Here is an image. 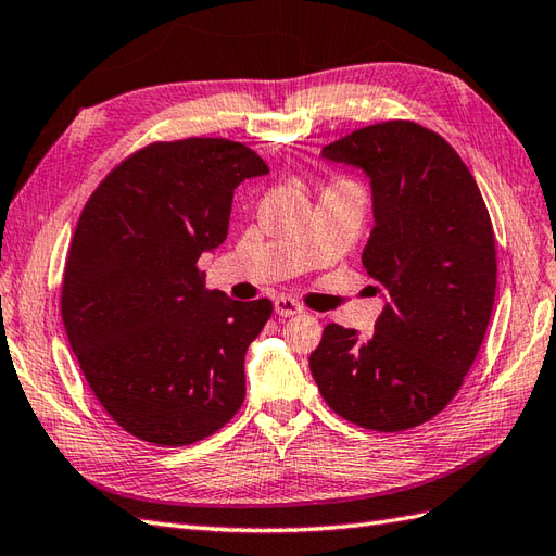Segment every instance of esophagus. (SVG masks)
Returning <instances> with one entry per match:
<instances>
[{
	"mask_svg": "<svg viewBox=\"0 0 556 556\" xmlns=\"http://www.w3.org/2000/svg\"><path fill=\"white\" fill-rule=\"evenodd\" d=\"M275 313L279 317H293V315H301L303 307L295 303L293 299H287V295H281V299L275 301Z\"/></svg>",
	"mask_w": 556,
	"mask_h": 556,
	"instance_id": "obj_1",
	"label": "esophagus"
}]
</instances>
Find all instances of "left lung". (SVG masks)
I'll return each mask as SVG.
<instances>
[{
  "label": "left lung",
  "instance_id": "1",
  "mask_svg": "<svg viewBox=\"0 0 556 556\" xmlns=\"http://www.w3.org/2000/svg\"><path fill=\"white\" fill-rule=\"evenodd\" d=\"M321 156L369 177L374 229L363 265L389 303L367 341L327 325L309 371L339 417L407 431L445 409L479 355L497 283L493 223L459 153L419 123L363 127Z\"/></svg>",
  "mask_w": 556,
  "mask_h": 556
}]
</instances>
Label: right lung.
Instances as JSON below:
<instances>
[{
    "mask_svg": "<svg viewBox=\"0 0 556 556\" xmlns=\"http://www.w3.org/2000/svg\"><path fill=\"white\" fill-rule=\"evenodd\" d=\"M267 173L231 139L153 141L103 177L77 219L63 327L101 407L139 441H203L247 397L243 357L273 303L205 289L197 263L227 239L235 189Z\"/></svg>",
    "mask_w": 556,
    "mask_h": 556,
    "instance_id": "1",
    "label": "right lung"
}]
</instances>
